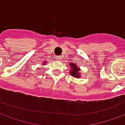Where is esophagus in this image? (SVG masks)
I'll use <instances>...</instances> for the list:
<instances>
[{
	"instance_id": "obj_1",
	"label": "esophagus",
	"mask_w": 125,
	"mask_h": 125,
	"mask_svg": "<svg viewBox=\"0 0 125 125\" xmlns=\"http://www.w3.org/2000/svg\"><path fill=\"white\" fill-rule=\"evenodd\" d=\"M57 60H58V61H60V60H61V56H60V55H58V56H57Z\"/></svg>"
}]
</instances>
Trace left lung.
Masks as SVG:
<instances>
[{"instance_id":"left-lung-1","label":"left lung","mask_w":125,"mask_h":125,"mask_svg":"<svg viewBox=\"0 0 125 125\" xmlns=\"http://www.w3.org/2000/svg\"><path fill=\"white\" fill-rule=\"evenodd\" d=\"M70 65H71V71H70V73L72 75H73L76 78H78L80 77V74H79V67H77V65L74 63H70Z\"/></svg>"}]
</instances>
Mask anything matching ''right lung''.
I'll list each match as a JSON object with an SVG mask.
<instances>
[{"label": "right lung", "mask_w": 125, "mask_h": 125, "mask_svg": "<svg viewBox=\"0 0 125 125\" xmlns=\"http://www.w3.org/2000/svg\"><path fill=\"white\" fill-rule=\"evenodd\" d=\"M46 62H44V63H43V64H45V63H46Z\"/></svg>", "instance_id": "right-lung-1"}]
</instances>
